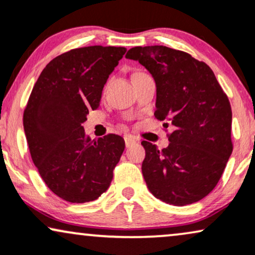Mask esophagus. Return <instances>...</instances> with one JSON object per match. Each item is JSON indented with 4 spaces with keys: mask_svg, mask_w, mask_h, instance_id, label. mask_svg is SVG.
Here are the masks:
<instances>
[{
    "mask_svg": "<svg viewBox=\"0 0 255 255\" xmlns=\"http://www.w3.org/2000/svg\"><path fill=\"white\" fill-rule=\"evenodd\" d=\"M124 140H125V145H127V147H130L132 144H134L135 141H137V138L131 134H127L124 137Z\"/></svg>",
    "mask_w": 255,
    "mask_h": 255,
    "instance_id": "esophagus-1",
    "label": "esophagus"
}]
</instances>
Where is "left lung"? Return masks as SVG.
I'll return each instance as SVG.
<instances>
[{
    "label": "left lung",
    "instance_id": "obj_1",
    "mask_svg": "<svg viewBox=\"0 0 255 255\" xmlns=\"http://www.w3.org/2000/svg\"><path fill=\"white\" fill-rule=\"evenodd\" d=\"M125 57L152 75L157 87L154 116L174 128L163 150L141 141L145 183L166 204L197 203L216 187L232 153L229 98L212 69L187 52L151 45L132 48Z\"/></svg>",
    "mask_w": 255,
    "mask_h": 255
}]
</instances>
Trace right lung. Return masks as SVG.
<instances>
[{
	"instance_id": "obj_1",
	"label": "right lung",
	"mask_w": 255,
	"mask_h": 255,
	"mask_svg": "<svg viewBox=\"0 0 255 255\" xmlns=\"http://www.w3.org/2000/svg\"><path fill=\"white\" fill-rule=\"evenodd\" d=\"M127 49L92 45L57 56L43 69L23 114L31 159L56 196L96 200L110 186L125 148L121 135L97 140L82 124L99 107L104 84Z\"/></svg>"
}]
</instances>
